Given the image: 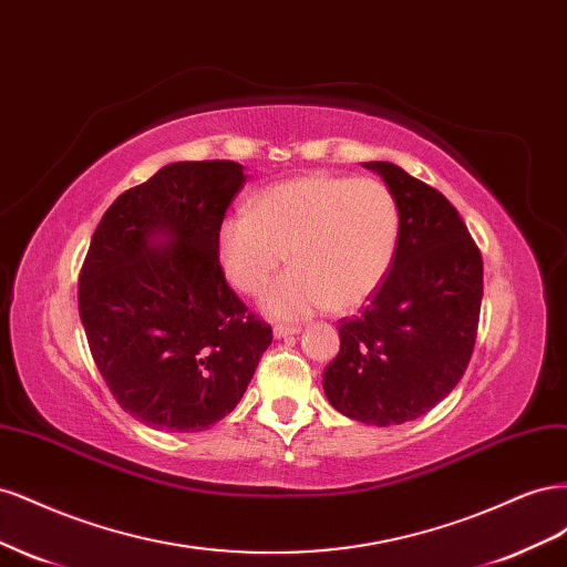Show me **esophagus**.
I'll list each match as a JSON object with an SVG mask.
<instances>
[{"instance_id":"1","label":"esophagus","mask_w":567,"mask_h":567,"mask_svg":"<svg viewBox=\"0 0 567 567\" xmlns=\"http://www.w3.org/2000/svg\"><path fill=\"white\" fill-rule=\"evenodd\" d=\"M300 333V326H288V323H277L274 326V338H288Z\"/></svg>"}]
</instances>
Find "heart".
Here are the masks:
<instances>
[{
    "instance_id": "obj_1",
    "label": "heart",
    "mask_w": 567,
    "mask_h": 567,
    "mask_svg": "<svg viewBox=\"0 0 567 567\" xmlns=\"http://www.w3.org/2000/svg\"><path fill=\"white\" fill-rule=\"evenodd\" d=\"M400 244V208L390 188L369 177L305 175L262 188L248 213L221 219L217 262L244 296L269 288L265 312L302 319L331 307L346 312L383 284Z\"/></svg>"
}]
</instances>
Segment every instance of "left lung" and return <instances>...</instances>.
<instances>
[{"label": "left lung", "instance_id": "1", "mask_svg": "<svg viewBox=\"0 0 567 567\" xmlns=\"http://www.w3.org/2000/svg\"><path fill=\"white\" fill-rule=\"evenodd\" d=\"M400 208V244L383 284L352 319H340V352L323 392L348 419L414 421L466 371L483 302V257L454 205L400 165L373 161Z\"/></svg>", "mask_w": 567, "mask_h": 567}]
</instances>
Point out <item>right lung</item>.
Here are the masks:
<instances>
[{
  "instance_id": "1",
  "label": "right lung",
  "mask_w": 567,
  "mask_h": 567,
  "mask_svg": "<svg viewBox=\"0 0 567 567\" xmlns=\"http://www.w3.org/2000/svg\"><path fill=\"white\" fill-rule=\"evenodd\" d=\"M244 182L234 161L169 163L113 200L84 257L78 305L96 369L156 431L198 433L231 414L271 342L217 262Z\"/></svg>"
}]
</instances>
